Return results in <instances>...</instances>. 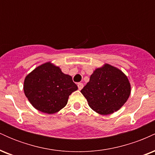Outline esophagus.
Masks as SVG:
<instances>
[{"mask_svg":"<svg viewBox=\"0 0 155 155\" xmlns=\"http://www.w3.org/2000/svg\"><path fill=\"white\" fill-rule=\"evenodd\" d=\"M83 87H84V84H83L82 83H79V84H78V88H79V90H81V89L83 88Z\"/></svg>","mask_w":155,"mask_h":155,"instance_id":"34e87169","label":"esophagus"}]
</instances>
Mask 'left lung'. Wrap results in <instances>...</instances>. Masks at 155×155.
<instances>
[{
	"instance_id": "1",
	"label": "left lung",
	"mask_w": 155,
	"mask_h": 155,
	"mask_svg": "<svg viewBox=\"0 0 155 155\" xmlns=\"http://www.w3.org/2000/svg\"><path fill=\"white\" fill-rule=\"evenodd\" d=\"M130 92L127 76L107 63L94 71L89 82L81 90L90 107L101 115L118 111L127 101Z\"/></svg>"
}]
</instances>
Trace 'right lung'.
Listing matches in <instances>:
<instances>
[{
    "instance_id": "right-lung-1",
    "label": "right lung",
    "mask_w": 155,
    "mask_h": 155,
    "mask_svg": "<svg viewBox=\"0 0 155 155\" xmlns=\"http://www.w3.org/2000/svg\"><path fill=\"white\" fill-rule=\"evenodd\" d=\"M25 95L39 111L52 114L66 106L69 95L78 90L71 76L62 72L51 62L38 65L26 76Z\"/></svg>"
}]
</instances>
